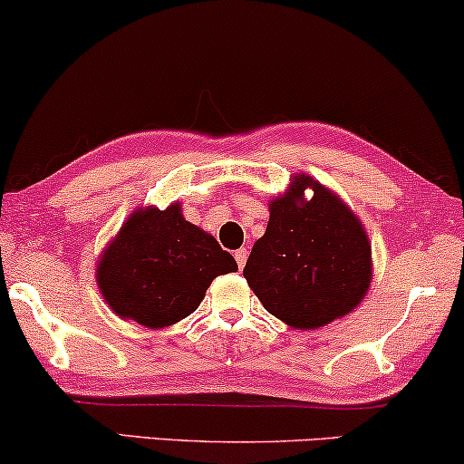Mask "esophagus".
Masks as SVG:
<instances>
[{
	"instance_id": "esophagus-1",
	"label": "esophagus",
	"mask_w": 464,
	"mask_h": 464,
	"mask_svg": "<svg viewBox=\"0 0 464 464\" xmlns=\"http://www.w3.org/2000/svg\"><path fill=\"white\" fill-rule=\"evenodd\" d=\"M246 256H249V251H246L245 246H240L238 251H234V257H237L238 268H245V264H246Z\"/></svg>"
}]
</instances>
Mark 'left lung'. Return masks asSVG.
<instances>
[{
  "label": "left lung",
  "mask_w": 464,
  "mask_h": 464,
  "mask_svg": "<svg viewBox=\"0 0 464 464\" xmlns=\"http://www.w3.org/2000/svg\"><path fill=\"white\" fill-rule=\"evenodd\" d=\"M268 210L266 232L243 270L264 309L296 330H317L356 309L371 287L372 256L350 204L298 172Z\"/></svg>",
  "instance_id": "1"
}]
</instances>
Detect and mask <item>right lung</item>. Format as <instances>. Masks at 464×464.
Wrapping results in <instances>:
<instances>
[{
    "label": "right lung",
    "instance_id": "1",
    "mask_svg": "<svg viewBox=\"0 0 464 464\" xmlns=\"http://www.w3.org/2000/svg\"><path fill=\"white\" fill-rule=\"evenodd\" d=\"M234 257L183 218L180 202L138 207L98 257L95 284L121 320L168 328L194 313L210 281L237 273Z\"/></svg>",
    "mask_w": 464,
    "mask_h": 464
}]
</instances>
